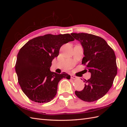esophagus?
<instances>
[{"mask_svg": "<svg viewBox=\"0 0 127 127\" xmlns=\"http://www.w3.org/2000/svg\"><path fill=\"white\" fill-rule=\"evenodd\" d=\"M70 77H71V78H72L73 79H76L77 78V77H76V76H74L73 75H71Z\"/></svg>", "mask_w": 127, "mask_h": 127, "instance_id": "1", "label": "esophagus"}]
</instances>
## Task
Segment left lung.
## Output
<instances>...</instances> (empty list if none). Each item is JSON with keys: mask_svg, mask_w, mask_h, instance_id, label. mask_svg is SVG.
<instances>
[{"mask_svg": "<svg viewBox=\"0 0 127 127\" xmlns=\"http://www.w3.org/2000/svg\"><path fill=\"white\" fill-rule=\"evenodd\" d=\"M71 35L81 43L85 56L82 64L86 65V68L91 74V78L84 81L85 83L84 89L76 91L75 94L84 101H97L109 91L117 74L114 52L99 36L84 33H74Z\"/></svg>", "mask_w": 127, "mask_h": 127, "instance_id": "1", "label": "left lung"}]
</instances>
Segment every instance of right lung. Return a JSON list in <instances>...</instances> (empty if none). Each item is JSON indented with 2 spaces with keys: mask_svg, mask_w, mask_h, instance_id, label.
Wrapping results in <instances>:
<instances>
[{
  "mask_svg": "<svg viewBox=\"0 0 127 127\" xmlns=\"http://www.w3.org/2000/svg\"><path fill=\"white\" fill-rule=\"evenodd\" d=\"M75 39L69 34H46L29 41L19 51L15 71L22 90L37 103L51 101L57 93L58 84L70 76L50 70L52 60L58 56L61 46Z\"/></svg>",
  "mask_w": 127,
  "mask_h": 127,
  "instance_id": "add662e5",
  "label": "right lung"
}]
</instances>
